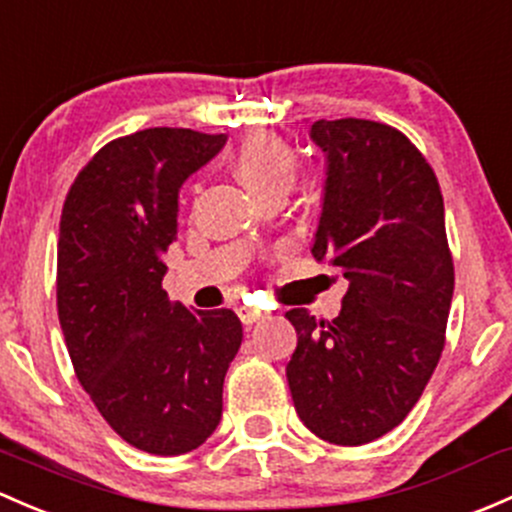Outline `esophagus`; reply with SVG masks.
<instances>
[{
  "instance_id": "1",
  "label": "esophagus",
  "mask_w": 512,
  "mask_h": 512,
  "mask_svg": "<svg viewBox=\"0 0 512 512\" xmlns=\"http://www.w3.org/2000/svg\"><path fill=\"white\" fill-rule=\"evenodd\" d=\"M235 314H238V319L242 321V324L250 326V324H255L257 319H260L262 311H260V309H255V306H245V304H240V306H235Z\"/></svg>"
}]
</instances>
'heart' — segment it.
<instances>
[{
    "label": "heart",
    "mask_w": 512,
    "mask_h": 512,
    "mask_svg": "<svg viewBox=\"0 0 512 512\" xmlns=\"http://www.w3.org/2000/svg\"><path fill=\"white\" fill-rule=\"evenodd\" d=\"M233 166L238 179L257 198H265L274 191H289L297 179L294 152L282 139L267 132L247 134L235 149Z\"/></svg>",
    "instance_id": "heart-1"
}]
</instances>
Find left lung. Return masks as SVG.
Returning a JSON list of instances; mask_svg holds the SVG:
<instances>
[{"label":"left lung","instance_id":"obj_1","mask_svg":"<svg viewBox=\"0 0 512 512\" xmlns=\"http://www.w3.org/2000/svg\"><path fill=\"white\" fill-rule=\"evenodd\" d=\"M326 157L311 255L348 279L341 314L287 311L297 351L287 365L301 422L324 441L358 446L410 414L444 348L454 262L432 166L397 129L319 120Z\"/></svg>","mask_w":512,"mask_h":512}]
</instances>
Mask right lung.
Here are the masks:
<instances>
[{"label": "right lung", "instance_id": "1", "mask_svg": "<svg viewBox=\"0 0 512 512\" xmlns=\"http://www.w3.org/2000/svg\"><path fill=\"white\" fill-rule=\"evenodd\" d=\"M225 139L127 134L88 161L63 203L56 289L68 355L105 422L147 454L179 456L211 437L242 343L233 311H191L161 289L179 188Z\"/></svg>", "mask_w": 512, "mask_h": 512}]
</instances>
